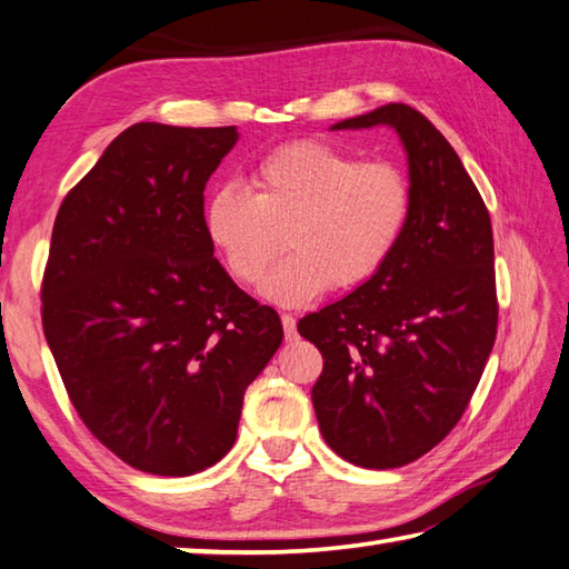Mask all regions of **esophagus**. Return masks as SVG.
<instances>
[{
	"mask_svg": "<svg viewBox=\"0 0 569 569\" xmlns=\"http://www.w3.org/2000/svg\"><path fill=\"white\" fill-rule=\"evenodd\" d=\"M282 329H284V339L295 341L297 339V321L292 315H282Z\"/></svg>",
	"mask_w": 569,
	"mask_h": 569,
	"instance_id": "1",
	"label": "esophagus"
}]
</instances>
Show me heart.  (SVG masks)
<instances>
[{
	"label": "heart",
	"instance_id": "b5f03b06",
	"mask_svg": "<svg viewBox=\"0 0 569 569\" xmlns=\"http://www.w3.org/2000/svg\"><path fill=\"white\" fill-rule=\"evenodd\" d=\"M252 193L220 189L203 208L206 238L240 284L262 280L277 305H305L331 287L356 289L386 268L412 213L408 173L361 161L321 139H295L250 171Z\"/></svg>",
	"mask_w": 569,
	"mask_h": 569
}]
</instances>
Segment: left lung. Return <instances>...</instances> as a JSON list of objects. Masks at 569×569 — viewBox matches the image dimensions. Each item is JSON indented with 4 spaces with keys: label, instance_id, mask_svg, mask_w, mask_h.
Segmentation results:
<instances>
[{
    "label": "left lung",
    "instance_id": "1",
    "mask_svg": "<svg viewBox=\"0 0 569 569\" xmlns=\"http://www.w3.org/2000/svg\"><path fill=\"white\" fill-rule=\"evenodd\" d=\"M388 124L408 154L412 213L373 280L299 319L323 356L311 388L319 430L341 459L396 469L451 432L496 341L491 218L445 134L402 102L336 122Z\"/></svg>",
    "mask_w": 569,
    "mask_h": 569
}]
</instances>
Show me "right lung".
<instances>
[{"instance_id": "1", "label": "right lung", "mask_w": 569, "mask_h": 569, "mask_svg": "<svg viewBox=\"0 0 569 569\" xmlns=\"http://www.w3.org/2000/svg\"><path fill=\"white\" fill-rule=\"evenodd\" d=\"M236 142V127H127L53 223L41 319L58 373L88 430L157 477L228 455L282 343L206 238V181Z\"/></svg>"}]
</instances>
